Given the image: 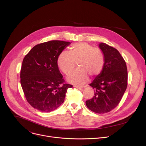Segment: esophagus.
<instances>
[{"label": "esophagus", "instance_id": "obj_1", "mask_svg": "<svg viewBox=\"0 0 146 146\" xmlns=\"http://www.w3.org/2000/svg\"><path fill=\"white\" fill-rule=\"evenodd\" d=\"M74 87L76 88H78V89L83 88V86H79V85H75V86H74Z\"/></svg>", "mask_w": 146, "mask_h": 146}]
</instances>
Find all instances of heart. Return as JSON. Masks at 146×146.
Here are the masks:
<instances>
[{
  "label": "heart",
  "instance_id": "1",
  "mask_svg": "<svg viewBox=\"0 0 146 146\" xmlns=\"http://www.w3.org/2000/svg\"><path fill=\"white\" fill-rule=\"evenodd\" d=\"M57 64L64 74H68L74 67H79L68 74L67 80L73 83L85 82L88 76H98L102 72L105 64L103 52L87 42H78L72 45L70 51H63L57 57Z\"/></svg>",
  "mask_w": 146,
  "mask_h": 146
}]
</instances>
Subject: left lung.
I'll return each instance as SVG.
<instances>
[{"instance_id": "obj_1", "label": "left lung", "mask_w": 146, "mask_h": 146, "mask_svg": "<svg viewBox=\"0 0 146 146\" xmlns=\"http://www.w3.org/2000/svg\"><path fill=\"white\" fill-rule=\"evenodd\" d=\"M105 56L101 74L89 84L95 90L93 98L86 101L88 108L97 113H105L115 108L127 88L126 63L116 49L105 43L99 44Z\"/></svg>"}]
</instances>
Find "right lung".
Returning <instances> with one entry per match:
<instances>
[{
  "label": "right lung",
  "instance_id": "1",
  "mask_svg": "<svg viewBox=\"0 0 146 146\" xmlns=\"http://www.w3.org/2000/svg\"><path fill=\"white\" fill-rule=\"evenodd\" d=\"M70 42L52 40L37 44L22 61L20 78L27 102L35 109L49 112L64 101L68 88L60 72L57 57Z\"/></svg>",
  "mask_w": 146,
  "mask_h": 146
}]
</instances>
